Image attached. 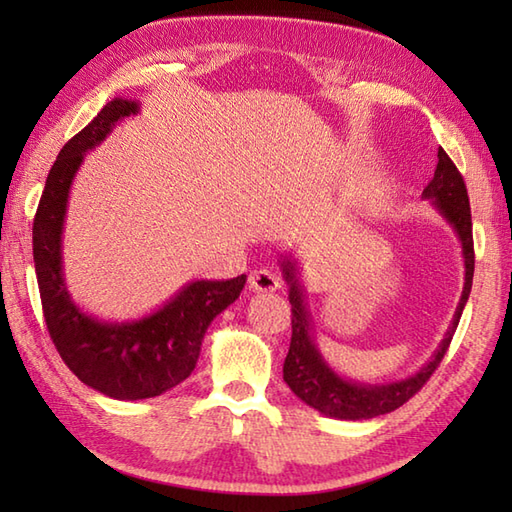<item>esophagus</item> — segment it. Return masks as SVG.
<instances>
[{
    "mask_svg": "<svg viewBox=\"0 0 512 512\" xmlns=\"http://www.w3.org/2000/svg\"><path fill=\"white\" fill-rule=\"evenodd\" d=\"M248 281H250V288L259 292H275L277 288H281V279L273 273V270H266V268L250 273Z\"/></svg>",
    "mask_w": 512,
    "mask_h": 512,
    "instance_id": "1",
    "label": "esophagus"
}]
</instances>
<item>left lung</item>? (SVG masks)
Segmentation results:
<instances>
[{
  "instance_id": "1",
  "label": "left lung",
  "mask_w": 512,
  "mask_h": 512,
  "mask_svg": "<svg viewBox=\"0 0 512 512\" xmlns=\"http://www.w3.org/2000/svg\"><path fill=\"white\" fill-rule=\"evenodd\" d=\"M422 198L433 202L440 215L447 220L455 235L460 237L462 255H464V290L462 299L455 310L451 328L444 336L436 354L431 361L424 365L418 374H413L405 380L389 385H367V383H352L345 380L334 369L323 361L319 347L314 345L312 323L306 303H303V288L297 279V264L290 257H284L281 268L290 286V303H292V339L290 350L284 361V380L288 387L295 391V396L301 398L306 405L321 411L323 416L339 418V420H369L383 413L394 411L405 405V402L416 396L427 383L431 374L436 372L440 361L447 354L451 339L458 328L462 310L469 301L471 286H473V270H475V250H473V222H471V206L466 184L458 167L447 156V151L438 149V167L433 173V180L424 187Z\"/></svg>"
}]
</instances>
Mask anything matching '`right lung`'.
<instances>
[{
  "instance_id": "obj_1",
  "label": "right lung",
  "mask_w": 512,
  "mask_h": 512,
  "mask_svg": "<svg viewBox=\"0 0 512 512\" xmlns=\"http://www.w3.org/2000/svg\"><path fill=\"white\" fill-rule=\"evenodd\" d=\"M132 114H138L136 101L112 99L63 145L32 222V257L50 339L81 383L116 400L154 398L187 380L198 363L206 328L246 284V275L191 281L160 310L129 323H103L70 299L61 268V233L74 173L85 151Z\"/></svg>"
}]
</instances>
